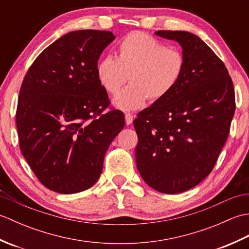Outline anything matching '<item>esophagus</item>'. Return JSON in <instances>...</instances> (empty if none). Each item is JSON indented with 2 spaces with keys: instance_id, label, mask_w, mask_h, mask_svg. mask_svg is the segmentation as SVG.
I'll return each mask as SVG.
<instances>
[{
  "instance_id": "34e87169",
  "label": "esophagus",
  "mask_w": 249,
  "mask_h": 249,
  "mask_svg": "<svg viewBox=\"0 0 249 249\" xmlns=\"http://www.w3.org/2000/svg\"><path fill=\"white\" fill-rule=\"evenodd\" d=\"M134 118H135V116L133 115V113H129V112L126 113V114H125V122H126V124L130 125L131 123H133Z\"/></svg>"
}]
</instances>
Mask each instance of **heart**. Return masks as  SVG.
Listing matches in <instances>:
<instances>
[{"label": "heart", "mask_w": 249, "mask_h": 249, "mask_svg": "<svg viewBox=\"0 0 249 249\" xmlns=\"http://www.w3.org/2000/svg\"><path fill=\"white\" fill-rule=\"evenodd\" d=\"M186 60L181 51L141 31L130 32L118 45V56L106 55L97 63L98 82L109 94L118 93L113 103L123 110H135L166 98L181 81Z\"/></svg>", "instance_id": "b5f03b06"}]
</instances>
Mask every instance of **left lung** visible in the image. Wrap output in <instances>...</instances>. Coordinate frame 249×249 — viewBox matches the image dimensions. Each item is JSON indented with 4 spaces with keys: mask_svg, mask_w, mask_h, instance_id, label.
Masks as SVG:
<instances>
[{
    "mask_svg": "<svg viewBox=\"0 0 249 249\" xmlns=\"http://www.w3.org/2000/svg\"><path fill=\"white\" fill-rule=\"evenodd\" d=\"M156 34L182 46L186 66L178 87L135 119L136 162L149 186L178 194L213 170L235 111L234 87L224 62L197 35Z\"/></svg>",
    "mask_w": 249,
    "mask_h": 249,
    "instance_id": "8db88e82",
    "label": "left lung"
}]
</instances>
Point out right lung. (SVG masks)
Segmentation results:
<instances>
[{
  "label": "right lung",
  "instance_id": "1",
  "mask_svg": "<svg viewBox=\"0 0 249 249\" xmlns=\"http://www.w3.org/2000/svg\"><path fill=\"white\" fill-rule=\"evenodd\" d=\"M113 39L110 31L67 33L36 57L21 84L16 112L20 150L39 182L53 192L93 186L125 125L124 113L109 107L96 76L99 56Z\"/></svg>",
  "mask_w": 249,
  "mask_h": 249
}]
</instances>
